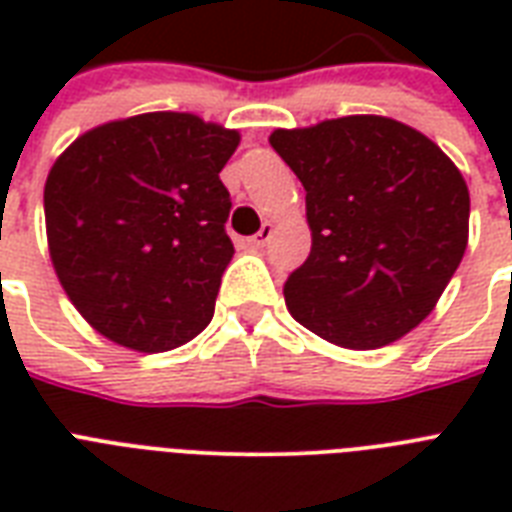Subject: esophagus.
<instances>
[{"label": "esophagus", "mask_w": 512, "mask_h": 512, "mask_svg": "<svg viewBox=\"0 0 512 512\" xmlns=\"http://www.w3.org/2000/svg\"><path fill=\"white\" fill-rule=\"evenodd\" d=\"M273 236V225L271 223H263V228L249 239V247H265L268 244V239Z\"/></svg>", "instance_id": "1"}]
</instances>
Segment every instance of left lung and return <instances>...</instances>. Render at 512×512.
<instances>
[{
  "mask_svg": "<svg viewBox=\"0 0 512 512\" xmlns=\"http://www.w3.org/2000/svg\"><path fill=\"white\" fill-rule=\"evenodd\" d=\"M271 146L300 177L311 225V255L284 284L289 313L340 348L404 337L465 255V177L433 140L388 116L276 130Z\"/></svg>",
  "mask_w": 512,
  "mask_h": 512,
  "instance_id": "1",
  "label": "left lung"
}]
</instances>
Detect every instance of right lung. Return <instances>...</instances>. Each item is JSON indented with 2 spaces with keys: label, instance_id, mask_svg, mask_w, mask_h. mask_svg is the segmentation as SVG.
Masks as SVG:
<instances>
[{
  "label": "right lung",
  "instance_id": "right-lung-1",
  "mask_svg": "<svg viewBox=\"0 0 512 512\" xmlns=\"http://www.w3.org/2000/svg\"><path fill=\"white\" fill-rule=\"evenodd\" d=\"M239 132L154 111L84 132L44 183L47 244L92 329L140 353L193 340L233 257L220 170Z\"/></svg>",
  "mask_w": 512,
  "mask_h": 512
}]
</instances>
